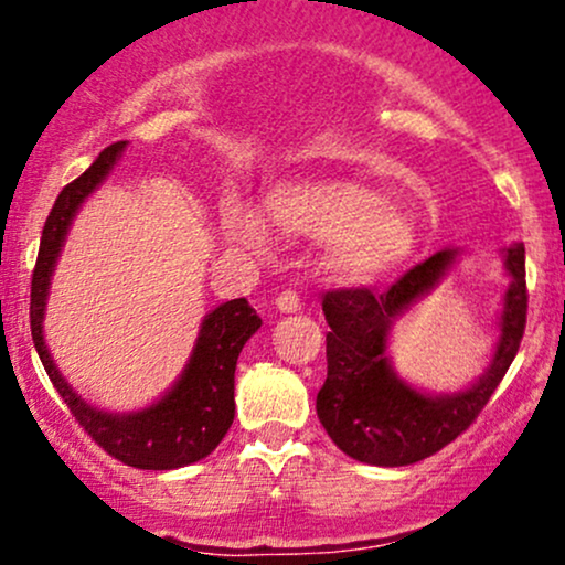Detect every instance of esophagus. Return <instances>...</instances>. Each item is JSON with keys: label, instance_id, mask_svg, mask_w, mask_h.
I'll return each instance as SVG.
<instances>
[{"label": "esophagus", "instance_id": "1", "mask_svg": "<svg viewBox=\"0 0 565 565\" xmlns=\"http://www.w3.org/2000/svg\"><path fill=\"white\" fill-rule=\"evenodd\" d=\"M276 308L281 310V313H297V310L302 308L300 297H297V291H281V295L276 297Z\"/></svg>", "mask_w": 565, "mask_h": 565}]
</instances>
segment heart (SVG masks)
Masks as SVG:
<instances>
[{
	"mask_svg": "<svg viewBox=\"0 0 565 565\" xmlns=\"http://www.w3.org/2000/svg\"><path fill=\"white\" fill-rule=\"evenodd\" d=\"M270 217L291 236L329 242L327 263L353 284H374L412 260L419 225L382 191L353 180H295L270 193ZM231 244L270 249V225L257 206L231 201L223 212Z\"/></svg>",
	"mask_w": 565,
	"mask_h": 565,
	"instance_id": "1",
	"label": "heart"
}]
</instances>
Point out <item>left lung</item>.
Here are the masks:
<instances>
[{"label": "left lung", "instance_id": "obj_1", "mask_svg": "<svg viewBox=\"0 0 565 565\" xmlns=\"http://www.w3.org/2000/svg\"><path fill=\"white\" fill-rule=\"evenodd\" d=\"M510 284L499 310V334L481 377L454 393H430L393 369L395 321L451 274L462 252L440 249L401 276L387 291H327V382L316 395L323 430L348 457L377 468H401L451 444L481 414L515 359L526 327V249L502 252Z\"/></svg>", "mask_w": 565, "mask_h": 565}]
</instances>
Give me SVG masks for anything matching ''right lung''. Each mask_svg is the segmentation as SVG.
I'll return each instance as SVG.
<instances>
[{"mask_svg": "<svg viewBox=\"0 0 565 565\" xmlns=\"http://www.w3.org/2000/svg\"><path fill=\"white\" fill-rule=\"evenodd\" d=\"M125 148L127 140L108 146L95 159V164L63 188L61 196L55 199L53 212L44 223L34 278H31V337L50 382L68 404L76 423L95 438V444H100L129 468L174 470L204 459L228 433L236 412L233 377H236L238 353L246 340L263 327V319L244 297L210 310L201 319L199 337L180 377L161 398L135 412H108L84 401L79 391L71 387L44 340L50 287L76 212L111 174Z\"/></svg>", "mask_w": 565, "mask_h": 565, "instance_id": "obj_1", "label": "right lung"}]
</instances>
